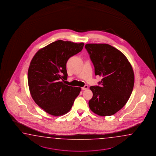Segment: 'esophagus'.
<instances>
[{
    "label": "esophagus",
    "mask_w": 156,
    "mask_h": 156,
    "mask_svg": "<svg viewBox=\"0 0 156 156\" xmlns=\"http://www.w3.org/2000/svg\"><path fill=\"white\" fill-rule=\"evenodd\" d=\"M88 86L87 85H85V86H83V87H82V90H87V89H88Z\"/></svg>",
    "instance_id": "34e87169"
}]
</instances>
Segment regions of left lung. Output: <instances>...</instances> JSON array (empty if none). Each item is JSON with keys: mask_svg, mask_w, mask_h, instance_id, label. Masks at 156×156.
<instances>
[{"mask_svg": "<svg viewBox=\"0 0 156 156\" xmlns=\"http://www.w3.org/2000/svg\"><path fill=\"white\" fill-rule=\"evenodd\" d=\"M85 48L95 75L102 77L100 86L90 87L93 96L89 107L99 116H111L125 105L131 95L134 83L131 65L122 52L107 44H87Z\"/></svg>", "mask_w": 156, "mask_h": 156, "instance_id": "left-lung-1", "label": "left lung"}]
</instances>
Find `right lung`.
<instances>
[{
	"label": "right lung",
	"mask_w": 156,
	"mask_h": 156,
	"mask_svg": "<svg viewBox=\"0 0 156 156\" xmlns=\"http://www.w3.org/2000/svg\"><path fill=\"white\" fill-rule=\"evenodd\" d=\"M84 44L59 40L40 49L34 55L28 69L31 96L46 112L61 116L71 110L81 88L64 84L67 80L66 62L80 52Z\"/></svg>",
	"instance_id": "add662e5"
}]
</instances>
